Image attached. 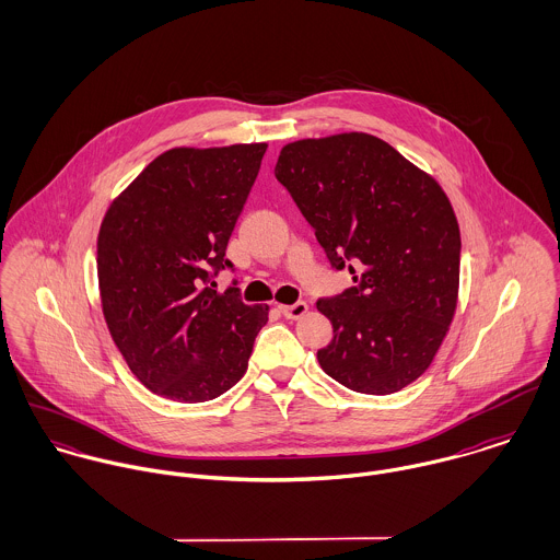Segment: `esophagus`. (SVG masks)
Returning <instances> with one entry per match:
<instances>
[{
	"instance_id": "esophagus-1",
	"label": "esophagus",
	"mask_w": 560,
	"mask_h": 560,
	"mask_svg": "<svg viewBox=\"0 0 560 560\" xmlns=\"http://www.w3.org/2000/svg\"><path fill=\"white\" fill-rule=\"evenodd\" d=\"M280 313L287 317V319H302L306 313H308V304L306 302H295L291 306H280Z\"/></svg>"
}]
</instances>
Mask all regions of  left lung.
<instances>
[{
    "label": "left lung",
    "instance_id": "left-lung-1",
    "mask_svg": "<svg viewBox=\"0 0 560 560\" xmlns=\"http://www.w3.org/2000/svg\"><path fill=\"white\" fill-rule=\"evenodd\" d=\"M276 178L355 282L317 302L334 327L320 369L362 395L399 393L429 369L457 311L462 235L448 196L358 131L287 144Z\"/></svg>",
    "mask_w": 560,
    "mask_h": 560
}]
</instances>
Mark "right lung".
I'll return each mask as SVG.
<instances>
[{
    "instance_id": "add662e5",
    "label": "right lung",
    "mask_w": 560,
    "mask_h": 560,
    "mask_svg": "<svg viewBox=\"0 0 560 560\" xmlns=\"http://www.w3.org/2000/svg\"><path fill=\"white\" fill-rule=\"evenodd\" d=\"M265 151V142L170 149L101 222L103 317L131 373L163 399L205 402L231 390L269 319V306L243 304L240 289L207 284L211 269L233 267L226 245Z\"/></svg>"
}]
</instances>
